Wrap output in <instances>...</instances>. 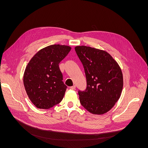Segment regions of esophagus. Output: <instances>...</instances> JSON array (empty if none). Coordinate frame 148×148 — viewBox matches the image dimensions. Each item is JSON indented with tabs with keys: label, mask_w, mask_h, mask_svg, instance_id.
Instances as JSON below:
<instances>
[{
	"label": "esophagus",
	"mask_w": 148,
	"mask_h": 148,
	"mask_svg": "<svg viewBox=\"0 0 148 148\" xmlns=\"http://www.w3.org/2000/svg\"><path fill=\"white\" fill-rule=\"evenodd\" d=\"M75 88H76V86H75V85H73V86H71V87H70V89H75Z\"/></svg>",
	"instance_id": "obj_1"
}]
</instances>
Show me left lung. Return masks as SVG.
<instances>
[{"label": "left lung", "instance_id": "left-lung-1", "mask_svg": "<svg viewBox=\"0 0 148 148\" xmlns=\"http://www.w3.org/2000/svg\"><path fill=\"white\" fill-rule=\"evenodd\" d=\"M75 52L86 77L85 91H79L81 104L94 114L109 111L119 99L123 88L121 69L109 53L84 45L76 46Z\"/></svg>", "mask_w": 148, "mask_h": 148}]
</instances>
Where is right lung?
I'll return each mask as SVG.
<instances>
[{"label":"right lung","mask_w":148,"mask_h":148,"mask_svg":"<svg viewBox=\"0 0 148 148\" xmlns=\"http://www.w3.org/2000/svg\"><path fill=\"white\" fill-rule=\"evenodd\" d=\"M71 48L54 44L38 51L30 59L23 75V84L27 95L38 108L49 109L64 98L66 86L59 64Z\"/></svg>","instance_id":"1"}]
</instances>
